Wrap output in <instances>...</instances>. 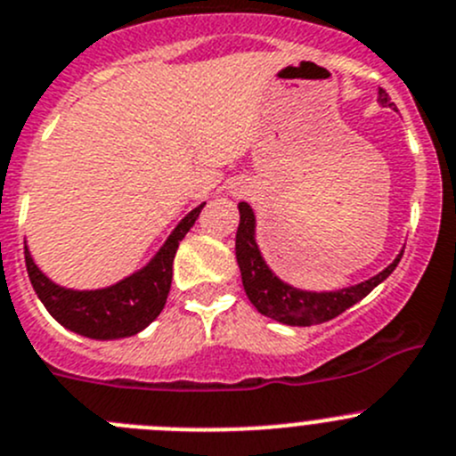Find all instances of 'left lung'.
Here are the masks:
<instances>
[{
    "mask_svg": "<svg viewBox=\"0 0 456 456\" xmlns=\"http://www.w3.org/2000/svg\"><path fill=\"white\" fill-rule=\"evenodd\" d=\"M379 102L383 107H392L396 110L385 89H379ZM240 228H237L235 237V255L237 264L241 271V284H244L246 296H248L250 305L266 318L277 320L289 327H311V324L327 322V320L336 318L342 311L354 306L355 302H361L362 297L370 296L371 290L387 280L392 275L394 268L398 266L403 257V250L396 255L389 266L376 273L374 277L365 281H358L354 286H345L338 290H306L290 286L289 281L280 280L271 266L264 259L262 250L257 244V221H255L253 208L246 201L240 206Z\"/></svg>",
    "mask_w": 456,
    "mask_h": 456,
    "instance_id": "obj_1",
    "label": "left lung"
}]
</instances>
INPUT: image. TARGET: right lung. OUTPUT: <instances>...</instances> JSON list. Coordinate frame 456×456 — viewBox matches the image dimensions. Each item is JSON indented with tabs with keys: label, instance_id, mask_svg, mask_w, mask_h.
<instances>
[{
	"label": "right lung",
	"instance_id": "obj_1",
	"mask_svg": "<svg viewBox=\"0 0 456 456\" xmlns=\"http://www.w3.org/2000/svg\"><path fill=\"white\" fill-rule=\"evenodd\" d=\"M201 206L190 210L176 224L166 244L156 250L154 257L132 275L102 289H67L40 271L36 259L24 246L26 271L37 297L51 315L69 331L91 340H120L141 333L150 327L163 311L172 284V262L179 241L197 221Z\"/></svg>",
	"mask_w": 456,
	"mask_h": 456
}]
</instances>
